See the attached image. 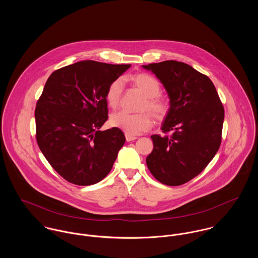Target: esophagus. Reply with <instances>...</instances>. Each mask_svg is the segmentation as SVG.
I'll use <instances>...</instances> for the list:
<instances>
[{
	"label": "esophagus",
	"instance_id": "obj_1",
	"mask_svg": "<svg viewBox=\"0 0 258 258\" xmlns=\"http://www.w3.org/2000/svg\"><path fill=\"white\" fill-rule=\"evenodd\" d=\"M125 137H126V141H127V142L134 141V140H136V139H137V137H136V136H132V135H129V134H126V135H125Z\"/></svg>",
	"mask_w": 258,
	"mask_h": 258
}]
</instances>
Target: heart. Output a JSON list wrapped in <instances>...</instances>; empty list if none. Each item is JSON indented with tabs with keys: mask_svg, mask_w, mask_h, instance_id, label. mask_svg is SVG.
<instances>
[{
	"mask_svg": "<svg viewBox=\"0 0 258 258\" xmlns=\"http://www.w3.org/2000/svg\"><path fill=\"white\" fill-rule=\"evenodd\" d=\"M129 80L147 97L142 109H148L158 120L164 119L168 114L169 104L160 96V81L153 75L145 73L134 74L129 77ZM122 88L123 83L120 78L112 81L107 87L105 99L111 108H116L118 106L122 94ZM110 123L113 127L123 130L126 134L137 135L140 132L148 130L152 126L153 120L147 112L131 114L125 111H119L111 115Z\"/></svg>",
	"mask_w": 258,
	"mask_h": 258,
	"instance_id": "obj_1",
	"label": "heart"
}]
</instances>
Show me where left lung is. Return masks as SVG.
Here are the masks:
<instances>
[{
	"label": "left lung",
	"mask_w": 258,
	"mask_h": 258,
	"mask_svg": "<svg viewBox=\"0 0 258 258\" xmlns=\"http://www.w3.org/2000/svg\"><path fill=\"white\" fill-rule=\"evenodd\" d=\"M143 68L158 77L170 98L162 125L166 135L151 136L148 169L160 183L180 185L202 173L217 154L224 109L212 80L190 66L166 60Z\"/></svg>",
	"instance_id": "left-lung-1"
}]
</instances>
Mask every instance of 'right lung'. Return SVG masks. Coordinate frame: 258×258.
Returning a JSON list of instances; mask_svg holds the SVG:
<instances>
[{"instance_id":"add662e5","label":"right lung","mask_w":258,"mask_h":258,"mask_svg":"<svg viewBox=\"0 0 258 258\" xmlns=\"http://www.w3.org/2000/svg\"><path fill=\"white\" fill-rule=\"evenodd\" d=\"M130 67L84 60L47 78L35 111L37 145L68 182L96 184L110 172L125 136L116 127L99 130L108 119L105 93Z\"/></svg>"}]
</instances>
